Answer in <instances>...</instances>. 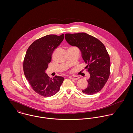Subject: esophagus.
Listing matches in <instances>:
<instances>
[{
  "label": "esophagus",
  "instance_id": "obj_1",
  "mask_svg": "<svg viewBox=\"0 0 133 133\" xmlns=\"http://www.w3.org/2000/svg\"><path fill=\"white\" fill-rule=\"evenodd\" d=\"M69 78L71 79H74V80H77L79 79V77L77 76H74V75H72V76H69Z\"/></svg>",
  "mask_w": 133,
  "mask_h": 133
}]
</instances>
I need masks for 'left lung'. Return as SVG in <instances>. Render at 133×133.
<instances>
[{
    "mask_svg": "<svg viewBox=\"0 0 133 133\" xmlns=\"http://www.w3.org/2000/svg\"><path fill=\"white\" fill-rule=\"evenodd\" d=\"M65 39L71 45L77 46L88 64L85 68L90 73L88 87L83 93L93 95L103 88L110 74V58L104 44L98 39L85 33L65 34Z\"/></svg>",
    "mask_w": 133,
    "mask_h": 133,
    "instance_id": "8db88e82",
    "label": "left lung"
}]
</instances>
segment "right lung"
<instances>
[{
	"label": "right lung",
	"instance_id": "right-lung-1",
	"mask_svg": "<svg viewBox=\"0 0 133 133\" xmlns=\"http://www.w3.org/2000/svg\"><path fill=\"white\" fill-rule=\"evenodd\" d=\"M64 39L60 36L48 35L33 42L29 47L23 61V72L32 88L38 94L50 97L59 91L64 78H50L45 73L54 50Z\"/></svg>",
	"mask_w": 133,
	"mask_h": 133
}]
</instances>
